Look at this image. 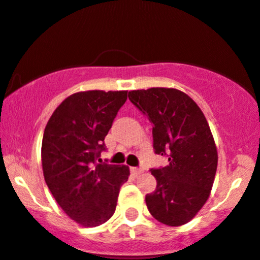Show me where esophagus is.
I'll return each mask as SVG.
<instances>
[{"instance_id": "1", "label": "esophagus", "mask_w": 260, "mask_h": 260, "mask_svg": "<svg viewBox=\"0 0 260 260\" xmlns=\"http://www.w3.org/2000/svg\"><path fill=\"white\" fill-rule=\"evenodd\" d=\"M131 174H132L133 176H138L142 174V170L137 169V168H131Z\"/></svg>"}]
</instances>
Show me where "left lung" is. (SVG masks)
<instances>
[{
  "label": "left lung",
  "mask_w": 260,
  "mask_h": 260,
  "mask_svg": "<svg viewBox=\"0 0 260 260\" xmlns=\"http://www.w3.org/2000/svg\"><path fill=\"white\" fill-rule=\"evenodd\" d=\"M128 98L153 123L155 154L169 157L168 166L150 170L157 184L145 197L148 210L165 225H184L208 201L216 174L217 150L207 118L177 89L132 90Z\"/></svg>",
  "instance_id": "8db88e82"
}]
</instances>
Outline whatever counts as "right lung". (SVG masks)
Listing matches in <instances>:
<instances>
[{
	"label": "right lung",
	"mask_w": 260,
	"mask_h": 260,
	"mask_svg": "<svg viewBox=\"0 0 260 260\" xmlns=\"http://www.w3.org/2000/svg\"><path fill=\"white\" fill-rule=\"evenodd\" d=\"M126 100L124 90L76 92L62 101L45 127V182L62 210L84 228L99 226L113 215L120 188L129 176L126 165L96 162Z\"/></svg>",
	"instance_id": "right-lung-1"
}]
</instances>
